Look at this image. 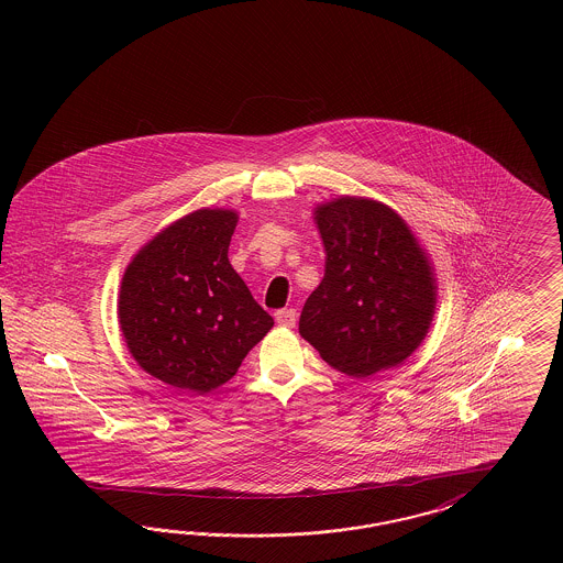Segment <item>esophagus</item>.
I'll list each match as a JSON object with an SVG mask.
<instances>
[{
	"instance_id": "obj_1",
	"label": "esophagus",
	"mask_w": 563,
	"mask_h": 563,
	"mask_svg": "<svg viewBox=\"0 0 563 563\" xmlns=\"http://www.w3.org/2000/svg\"><path fill=\"white\" fill-rule=\"evenodd\" d=\"M274 319H276V322H278L280 327H295L297 312H295L294 308H285V310H278V312L274 314Z\"/></svg>"
}]
</instances>
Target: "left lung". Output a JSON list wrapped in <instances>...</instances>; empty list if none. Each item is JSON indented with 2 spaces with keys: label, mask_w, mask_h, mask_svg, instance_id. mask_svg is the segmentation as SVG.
<instances>
[{
  "label": "left lung",
  "mask_w": 563,
  "mask_h": 563,
  "mask_svg": "<svg viewBox=\"0 0 563 563\" xmlns=\"http://www.w3.org/2000/svg\"><path fill=\"white\" fill-rule=\"evenodd\" d=\"M324 276L299 317L322 361L352 377L397 367L429 333L437 285L424 249L390 207L342 196L314 209Z\"/></svg>",
  "instance_id": "1"
}]
</instances>
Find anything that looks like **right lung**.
<instances>
[{"label": "right lung", "instance_id": "right-lung-1", "mask_svg": "<svg viewBox=\"0 0 563 563\" xmlns=\"http://www.w3.org/2000/svg\"><path fill=\"white\" fill-rule=\"evenodd\" d=\"M239 214L200 209L164 228L124 272L118 319L134 361L168 386L211 393L269 329L228 260Z\"/></svg>", "mask_w": 563, "mask_h": 563}]
</instances>
